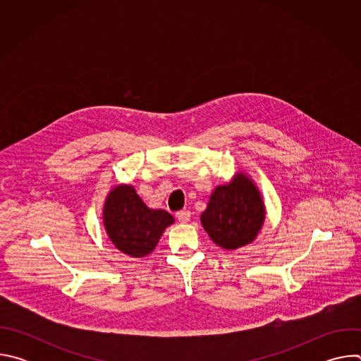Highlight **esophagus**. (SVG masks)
<instances>
[{"label": "esophagus", "mask_w": 361, "mask_h": 361, "mask_svg": "<svg viewBox=\"0 0 361 361\" xmlns=\"http://www.w3.org/2000/svg\"><path fill=\"white\" fill-rule=\"evenodd\" d=\"M190 219H191V213L187 212V210H183V212H178V213H177V220H178L180 223H188Z\"/></svg>", "instance_id": "34e87169"}]
</instances>
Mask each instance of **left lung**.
<instances>
[{
	"label": "left lung",
	"mask_w": 361,
	"mask_h": 361,
	"mask_svg": "<svg viewBox=\"0 0 361 361\" xmlns=\"http://www.w3.org/2000/svg\"><path fill=\"white\" fill-rule=\"evenodd\" d=\"M200 220L219 247L237 250L259 235L266 220V205L259 187L238 171L230 183L214 188Z\"/></svg>",
	"instance_id": "1"
}]
</instances>
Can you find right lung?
I'll return each mask as SVG.
<instances>
[{
    "mask_svg": "<svg viewBox=\"0 0 361 361\" xmlns=\"http://www.w3.org/2000/svg\"><path fill=\"white\" fill-rule=\"evenodd\" d=\"M173 223L170 213L148 209L131 184H118L110 190L102 207V224L110 241L134 259L151 254Z\"/></svg>",
    "mask_w": 361,
    "mask_h": 361,
    "instance_id": "right-lung-1",
    "label": "right lung"
}]
</instances>
